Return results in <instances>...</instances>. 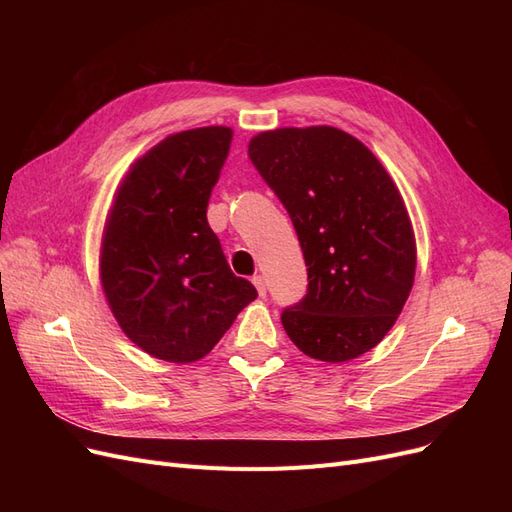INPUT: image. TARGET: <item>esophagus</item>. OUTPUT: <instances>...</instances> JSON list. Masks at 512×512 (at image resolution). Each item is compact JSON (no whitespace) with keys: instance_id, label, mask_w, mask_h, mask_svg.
Listing matches in <instances>:
<instances>
[{"instance_id":"34e87169","label":"esophagus","mask_w":512,"mask_h":512,"mask_svg":"<svg viewBox=\"0 0 512 512\" xmlns=\"http://www.w3.org/2000/svg\"><path fill=\"white\" fill-rule=\"evenodd\" d=\"M252 284L256 286L260 297H265V294H267V282H265V277H262V275H254V277H252Z\"/></svg>"}]
</instances>
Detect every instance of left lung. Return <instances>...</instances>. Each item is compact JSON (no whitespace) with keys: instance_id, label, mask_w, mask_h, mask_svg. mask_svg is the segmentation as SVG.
<instances>
[{"instance_id":"obj_1","label":"left lung","mask_w":512,"mask_h":512,"mask_svg":"<svg viewBox=\"0 0 512 512\" xmlns=\"http://www.w3.org/2000/svg\"><path fill=\"white\" fill-rule=\"evenodd\" d=\"M247 156L305 258L307 294L282 312L288 337L318 361L356 359L389 333L414 282V232L395 183L361 141L329 126L262 132Z\"/></svg>"}]
</instances>
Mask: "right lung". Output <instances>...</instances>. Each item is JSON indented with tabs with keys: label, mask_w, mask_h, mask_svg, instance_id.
I'll use <instances>...</instances> for the list:
<instances>
[{
	"label": "right lung",
	"mask_w": 512,
	"mask_h": 512,
	"mask_svg": "<svg viewBox=\"0 0 512 512\" xmlns=\"http://www.w3.org/2000/svg\"><path fill=\"white\" fill-rule=\"evenodd\" d=\"M230 141L224 126L168 136L132 166L106 220V301L123 333L162 361L203 359L258 297L207 222Z\"/></svg>",
	"instance_id": "obj_1"
}]
</instances>
